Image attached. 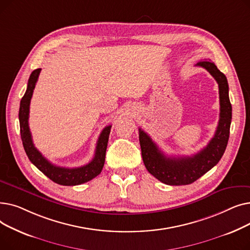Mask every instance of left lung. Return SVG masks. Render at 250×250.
Instances as JSON below:
<instances>
[{"label":"left lung","instance_id":"8db88e82","mask_svg":"<svg viewBox=\"0 0 250 250\" xmlns=\"http://www.w3.org/2000/svg\"><path fill=\"white\" fill-rule=\"evenodd\" d=\"M195 65L206 69L219 86L220 118L216 133L207 147L192 156L167 157L150 136L139 128L144 164L154 177L168 186H187L202 177L220 161L229 140L232 106L227 78L211 61H202Z\"/></svg>","mask_w":250,"mask_h":250}]
</instances>
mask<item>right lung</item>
<instances>
[{
    "label": "right lung",
    "instance_id": "right-lung-1",
    "mask_svg": "<svg viewBox=\"0 0 250 250\" xmlns=\"http://www.w3.org/2000/svg\"><path fill=\"white\" fill-rule=\"evenodd\" d=\"M42 69L34 70L28 80L27 89L20 102L19 108V122H20V134L23 143V147L28 156L29 160L33 165H35L41 171L46 175L50 180L58 183L61 186H79L85 183L91 179H93L100 174L101 170L105 162V153H106L108 138L110 134L111 125H107L103 128L101 132L95 150L94 158L88 164L76 167V168H65L61 166H56L51 164L46 158L42 156L35 147L32 142V137L29 129L28 118H29V106L30 100L33 94L38 76L41 74Z\"/></svg>",
    "mask_w": 250,
    "mask_h": 250
}]
</instances>
